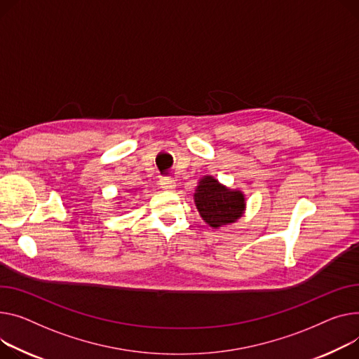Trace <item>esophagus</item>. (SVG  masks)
Returning a JSON list of instances; mask_svg holds the SVG:
<instances>
[{"label":"esophagus","instance_id":"obj_1","mask_svg":"<svg viewBox=\"0 0 359 359\" xmlns=\"http://www.w3.org/2000/svg\"><path fill=\"white\" fill-rule=\"evenodd\" d=\"M160 186L164 190H175L176 182L172 177H163V179H160Z\"/></svg>","mask_w":359,"mask_h":359}]
</instances>
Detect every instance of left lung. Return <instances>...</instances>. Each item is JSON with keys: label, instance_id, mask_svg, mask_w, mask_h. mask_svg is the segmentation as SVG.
<instances>
[{"label": "left lung", "instance_id": "1", "mask_svg": "<svg viewBox=\"0 0 359 359\" xmlns=\"http://www.w3.org/2000/svg\"><path fill=\"white\" fill-rule=\"evenodd\" d=\"M194 201L201 218L213 229L236 222L247 208L244 192L222 184L210 175L199 179Z\"/></svg>", "mask_w": 359, "mask_h": 359}]
</instances>
